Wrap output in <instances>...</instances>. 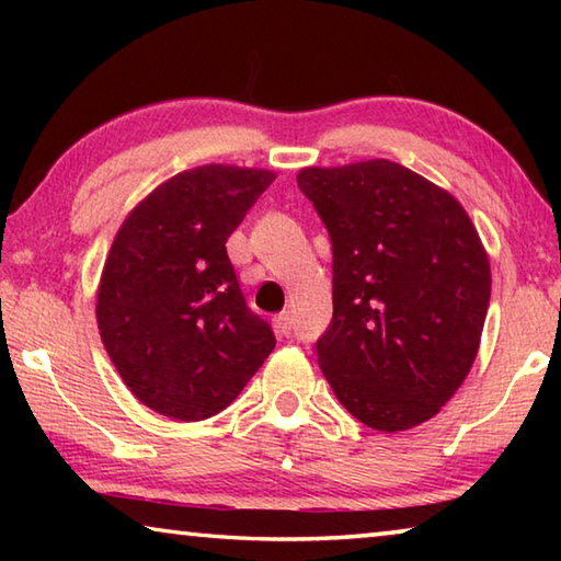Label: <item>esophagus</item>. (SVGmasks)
Returning a JSON list of instances; mask_svg holds the SVG:
<instances>
[{"label": "esophagus", "instance_id": "esophagus-1", "mask_svg": "<svg viewBox=\"0 0 561 561\" xmlns=\"http://www.w3.org/2000/svg\"><path fill=\"white\" fill-rule=\"evenodd\" d=\"M274 327H277L279 334L289 336L291 334V314H289V311H282V314L274 317Z\"/></svg>", "mask_w": 561, "mask_h": 561}]
</instances>
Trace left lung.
<instances>
[{"instance_id":"1","label":"left lung","mask_w":561,"mask_h":561,"mask_svg":"<svg viewBox=\"0 0 561 561\" xmlns=\"http://www.w3.org/2000/svg\"><path fill=\"white\" fill-rule=\"evenodd\" d=\"M331 240L334 317L317 341L341 405L374 431L421 425L478 356L490 262L468 213L391 160L304 168Z\"/></svg>"}]
</instances>
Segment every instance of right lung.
Segmentation results:
<instances>
[{"label":"right lung","instance_id":"1","mask_svg":"<svg viewBox=\"0 0 561 561\" xmlns=\"http://www.w3.org/2000/svg\"><path fill=\"white\" fill-rule=\"evenodd\" d=\"M257 168L203 165L156 187L111 244L101 341L133 396L175 421L225 411L274 348L247 307L227 237L272 185Z\"/></svg>","mask_w":561,"mask_h":561}]
</instances>
